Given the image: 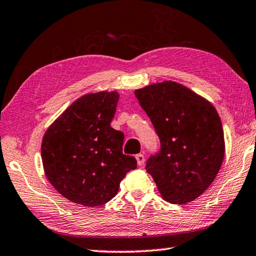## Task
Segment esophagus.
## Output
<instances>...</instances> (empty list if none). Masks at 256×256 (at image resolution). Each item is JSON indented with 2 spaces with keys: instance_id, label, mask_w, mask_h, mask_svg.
I'll return each instance as SVG.
<instances>
[{
  "instance_id": "esophagus-1",
  "label": "esophagus",
  "mask_w": 256,
  "mask_h": 256,
  "mask_svg": "<svg viewBox=\"0 0 256 256\" xmlns=\"http://www.w3.org/2000/svg\"><path fill=\"white\" fill-rule=\"evenodd\" d=\"M136 163L139 166H142L144 164V156L142 154H138L136 156Z\"/></svg>"
}]
</instances>
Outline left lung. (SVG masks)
<instances>
[{
    "label": "left lung",
    "mask_w": 256,
    "mask_h": 256,
    "mask_svg": "<svg viewBox=\"0 0 256 256\" xmlns=\"http://www.w3.org/2000/svg\"><path fill=\"white\" fill-rule=\"evenodd\" d=\"M134 94L160 142L146 170L166 202L181 205L194 200L216 179L224 157L216 109L172 80L148 85Z\"/></svg>",
    "instance_id": "1"
}]
</instances>
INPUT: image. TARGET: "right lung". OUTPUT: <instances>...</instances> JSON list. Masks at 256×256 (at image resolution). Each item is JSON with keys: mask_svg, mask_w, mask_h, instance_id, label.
Listing matches in <instances>:
<instances>
[{"mask_svg": "<svg viewBox=\"0 0 256 256\" xmlns=\"http://www.w3.org/2000/svg\"><path fill=\"white\" fill-rule=\"evenodd\" d=\"M118 99L116 91L80 96L43 136L44 172L68 200L88 208L106 204L136 168V158L123 154L124 134L110 126Z\"/></svg>", "mask_w": 256, "mask_h": 256, "instance_id": "add662e5", "label": "right lung"}]
</instances>
